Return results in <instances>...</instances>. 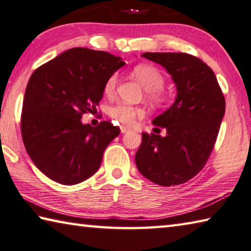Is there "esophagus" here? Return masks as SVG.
<instances>
[{
  "instance_id": "obj_1",
  "label": "esophagus",
  "mask_w": 251,
  "mask_h": 251,
  "mask_svg": "<svg viewBox=\"0 0 251 251\" xmlns=\"http://www.w3.org/2000/svg\"><path fill=\"white\" fill-rule=\"evenodd\" d=\"M128 130H129L128 127H126V126H121V131H122V133H126V131H128Z\"/></svg>"
}]
</instances>
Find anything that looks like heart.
I'll return each instance as SVG.
<instances>
[{"label":"heart","instance_id":"b5f03b06","mask_svg":"<svg viewBox=\"0 0 251 251\" xmlns=\"http://www.w3.org/2000/svg\"><path fill=\"white\" fill-rule=\"evenodd\" d=\"M131 73L139 80L146 90V95L151 103L163 107L169 101V95L163 90L166 77L158 67L150 64L136 65ZM117 75L113 74L106 79L104 84V93L106 95H113L117 86ZM108 115L122 125H131L136 118L143 115V110L135 106L126 103H117L110 106L108 109Z\"/></svg>","mask_w":251,"mask_h":251}]
</instances>
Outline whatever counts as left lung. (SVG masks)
<instances>
[{
  "mask_svg": "<svg viewBox=\"0 0 251 251\" xmlns=\"http://www.w3.org/2000/svg\"><path fill=\"white\" fill-rule=\"evenodd\" d=\"M167 70L177 87L171 107L152 124L166 136L143 133L135 156L144 177L160 186L184 184L201 171L215 146L225 115V97L215 73L186 53H144Z\"/></svg>",
  "mask_w": 251,
  "mask_h": 251,
  "instance_id": "left-lung-1",
  "label": "left lung"
}]
</instances>
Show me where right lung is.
I'll use <instances>...</instances> for the list:
<instances>
[{
	"mask_svg": "<svg viewBox=\"0 0 251 251\" xmlns=\"http://www.w3.org/2000/svg\"><path fill=\"white\" fill-rule=\"evenodd\" d=\"M125 63L101 50L74 48L34 71L23 100L21 131L40 171L63 185L86 180L100 168L105 148L120 135L109 121L83 124L104 94V84Z\"/></svg>",
	"mask_w": 251,
	"mask_h": 251,
	"instance_id": "1",
	"label": "right lung"
}]
</instances>
